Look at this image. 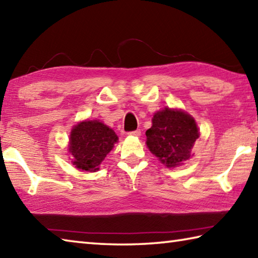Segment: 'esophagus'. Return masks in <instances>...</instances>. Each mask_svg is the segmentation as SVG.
Segmentation results:
<instances>
[{
  "label": "esophagus",
  "mask_w": 258,
  "mask_h": 258,
  "mask_svg": "<svg viewBox=\"0 0 258 258\" xmlns=\"http://www.w3.org/2000/svg\"><path fill=\"white\" fill-rule=\"evenodd\" d=\"M128 135H132V137H140V135H141V131H140V130L133 131V132H130Z\"/></svg>",
  "instance_id": "1"
}]
</instances>
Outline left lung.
<instances>
[{
	"label": "left lung",
	"mask_w": 258,
	"mask_h": 258,
	"mask_svg": "<svg viewBox=\"0 0 258 258\" xmlns=\"http://www.w3.org/2000/svg\"><path fill=\"white\" fill-rule=\"evenodd\" d=\"M147 145L166 167L182 165L191 157L200 132L195 119L180 109L165 108L153 115L147 132Z\"/></svg>",
	"instance_id": "8db88e82"
}]
</instances>
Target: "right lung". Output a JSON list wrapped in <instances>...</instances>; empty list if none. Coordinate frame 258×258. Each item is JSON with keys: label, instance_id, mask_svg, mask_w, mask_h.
Returning <instances> with one entry per match:
<instances>
[{"label": "right lung", "instance_id": "obj_1", "mask_svg": "<svg viewBox=\"0 0 258 258\" xmlns=\"http://www.w3.org/2000/svg\"><path fill=\"white\" fill-rule=\"evenodd\" d=\"M118 137L99 120H83L74 126L70 135L69 151L78 169L97 171Z\"/></svg>", "mask_w": 258, "mask_h": 258}]
</instances>
